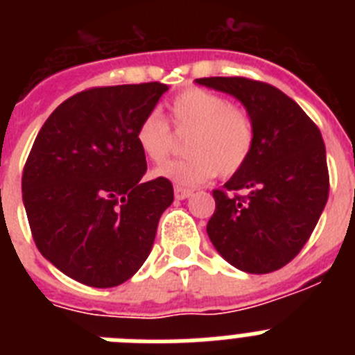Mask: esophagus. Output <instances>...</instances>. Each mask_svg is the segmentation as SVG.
Segmentation results:
<instances>
[{"instance_id":"obj_1","label":"esophagus","mask_w":355,"mask_h":355,"mask_svg":"<svg viewBox=\"0 0 355 355\" xmlns=\"http://www.w3.org/2000/svg\"><path fill=\"white\" fill-rule=\"evenodd\" d=\"M192 196V190H188V188H183V187H175L174 188V197L178 200H183L187 199V197Z\"/></svg>"}]
</instances>
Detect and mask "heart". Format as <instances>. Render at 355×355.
Segmentation results:
<instances>
[{"label":"heart","mask_w":355,"mask_h":355,"mask_svg":"<svg viewBox=\"0 0 355 355\" xmlns=\"http://www.w3.org/2000/svg\"><path fill=\"white\" fill-rule=\"evenodd\" d=\"M175 133H188V156L167 163L156 175L178 187H196L211 175L231 178L249 162L256 144V126L247 108L205 89H187L168 105ZM137 144L156 165L167 162L174 150V131L158 110H150L137 128Z\"/></svg>","instance_id":"obj_1"}]
</instances>
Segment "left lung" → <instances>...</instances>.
Returning <instances> with one entry per match:
<instances>
[{
  "instance_id": "left-lung-1",
  "label": "left lung",
  "mask_w": 355,
  "mask_h": 355,
  "mask_svg": "<svg viewBox=\"0 0 355 355\" xmlns=\"http://www.w3.org/2000/svg\"><path fill=\"white\" fill-rule=\"evenodd\" d=\"M197 83L238 97L256 126L249 162L222 190H213L209 240L240 270H279L302 250L327 202L322 133L274 85L243 76L200 78Z\"/></svg>"
}]
</instances>
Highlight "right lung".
<instances>
[{"instance_id":"1","label":"right lung","mask_w":355,"mask_h":355,"mask_svg":"<svg viewBox=\"0 0 355 355\" xmlns=\"http://www.w3.org/2000/svg\"><path fill=\"white\" fill-rule=\"evenodd\" d=\"M167 85L81 90L49 115L23 171V200L37 249L65 275L114 288L137 274L174 200L167 178L144 183L140 121Z\"/></svg>"}]
</instances>
